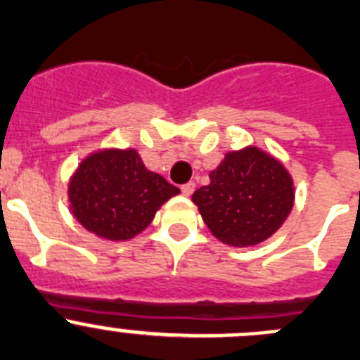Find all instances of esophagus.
<instances>
[{"label":"esophagus","mask_w":360,"mask_h":360,"mask_svg":"<svg viewBox=\"0 0 360 360\" xmlns=\"http://www.w3.org/2000/svg\"><path fill=\"white\" fill-rule=\"evenodd\" d=\"M193 190H195V183H186L181 186V191H183L184 197H190L193 193Z\"/></svg>","instance_id":"esophagus-1"}]
</instances>
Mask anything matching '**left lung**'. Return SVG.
<instances>
[{
	"label": "left lung",
	"mask_w": 360,
	"mask_h": 360,
	"mask_svg": "<svg viewBox=\"0 0 360 360\" xmlns=\"http://www.w3.org/2000/svg\"><path fill=\"white\" fill-rule=\"evenodd\" d=\"M210 179L191 200L211 234L229 247L263 243L281 229L293 210L290 170L256 146L226 153Z\"/></svg>",
	"instance_id": "1"
}]
</instances>
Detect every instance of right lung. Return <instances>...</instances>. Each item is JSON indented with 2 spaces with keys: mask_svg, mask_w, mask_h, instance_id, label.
<instances>
[{
  "mask_svg": "<svg viewBox=\"0 0 360 360\" xmlns=\"http://www.w3.org/2000/svg\"><path fill=\"white\" fill-rule=\"evenodd\" d=\"M179 188L143 165L136 149L104 147L79 161L69 179L70 213L89 233L127 241L149 227Z\"/></svg>",
  "mask_w": 360,
  "mask_h": 360,
  "instance_id": "obj_1",
  "label": "right lung"
}]
</instances>
